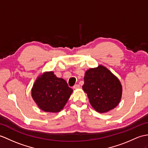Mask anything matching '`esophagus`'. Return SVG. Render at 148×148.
<instances>
[{
    "mask_svg": "<svg viewBox=\"0 0 148 148\" xmlns=\"http://www.w3.org/2000/svg\"><path fill=\"white\" fill-rule=\"evenodd\" d=\"M74 89H79L80 88V85L79 84H75L73 86Z\"/></svg>",
    "mask_w": 148,
    "mask_h": 148,
    "instance_id": "1",
    "label": "esophagus"
}]
</instances>
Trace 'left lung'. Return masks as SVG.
<instances>
[{"instance_id": "1", "label": "left lung", "mask_w": 148, "mask_h": 148, "mask_svg": "<svg viewBox=\"0 0 148 148\" xmlns=\"http://www.w3.org/2000/svg\"><path fill=\"white\" fill-rule=\"evenodd\" d=\"M82 89L96 111L108 112L119 105L122 94V84L107 68L99 65L90 69L86 71Z\"/></svg>"}]
</instances>
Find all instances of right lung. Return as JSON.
Wrapping results in <instances>:
<instances>
[{
  "mask_svg": "<svg viewBox=\"0 0 148 148\" xmlns=\"http://www.w3.org/2000/svg\"><path fill=\"white\" fill-rule=\"evenodd\" d=\"M73 91L64 79L57 77L52 71L45 72L35 81L32 97L43 111L57 113L63 109Z\"/></svg>",
  "mask_w": 148,
  "mask_h": 148,
  "instance_id": "add662e5",
  "label": "right lung"
}]
</instances>
